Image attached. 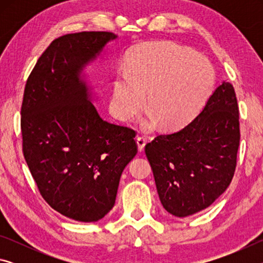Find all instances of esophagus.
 Masks as SVG:
<instances>
[{
    "label": "esophagus",
    "instance_id": "esophagus-1",
    "mask_svg": "<svg viewBox=\"0 0 263 263\" xmlns=\"http://www.w3.org/2000/svg\"><path fill=\"white\" fill-rule=\"evenodd\" d=\"M145 144H146V138L144 136H138L137 145H138V149H139V152H142V151H144Z\"/></svg>",
    "mask_w": 263,
    "mask_h": 263
}]
</instances>
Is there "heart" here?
<instances>
[{"instance_id": "obj_1", "label": "heart", "mask_w": 263, "mask_h": 263, "mask_svg": "<svg viewBox=\"0 0 263 263\" xmlns=\"http://www.w3.org/2000/svg\"><path fill=\"white\" fill-rule=\"evenodd\" d=\"M215 84L210 62L174 43L139 47L127 58V72L112 82L111 110L123 121L135 117L147 94L152 110L145 121L153 127L160 119L166 128L184 125L202 108Z\"/></svg>"}]
</instances>
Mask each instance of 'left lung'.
Segmentation results:
<instances>
[{"label":"left lung","mask_w":263,"mask_h":263,"mask_svg":"<svg viewBox=\"0 0 263 263\" xmlns=\"http://www.w3.org/2000/svg\"><path fill=\"white\" fill-rule=\"evenodd\" d=\"M239 142L237 96L222 81L188 125L145 146L163 208L188 217L210 206L233 179Z\"/></svg>","instance_id":"1"}]
</instances>
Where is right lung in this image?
<instances>
[{"label": "right lung", "instance_id": "1", "mask_svg": "<svg viewBox=\"0 0 263 263\" xmlns=\"http://www.w3.org/2000/svg\"><path fill=\"white\" fill-rule=\"evenodd\" d=\"M105 31L61 35L39 58L21 109L23 154L42 197L70 219L91 222L115 205L135 158L136 131L103 121L81 73L110 41Z\"/></svg>", "mask_w": 263, "mask_h": 263}]
</instances>
